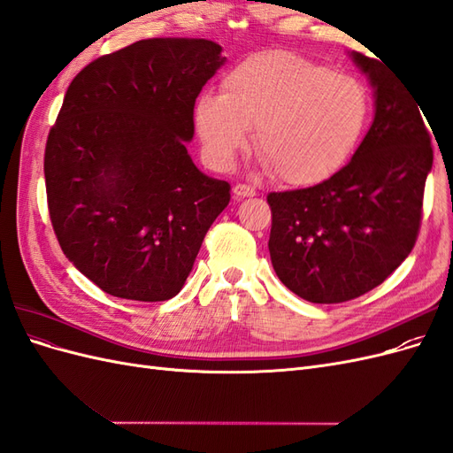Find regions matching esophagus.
Returning <instances> with one entry per match:
<instances>
[{"label":"esophagus","mask_w":453,"mask_h":453,"mask_svg":"<svg viewBox=\"0 0 453 453\" xmlns=\"http://www.w3.org/2000/svg\"><path fill=\"white\" fill-rule=\"evenodd\" d=\"M232 193H234L236 198H251V196L257 195V190L251 185L238 183V185H234V188H232Z\"/></svg>","instance_id":"1"}]
</instances>
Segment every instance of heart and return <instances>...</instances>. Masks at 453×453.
I'll list each match as a JSON object with an SVG mask.
<instances>
[{
  "instance_id": "1",
  "label": "heart",
  "mask_w": 453,
  "mask_h": 453,
  "mask_svg": "<svg viewBox=\"0 0 453 453\" xmlns=\"http://www.w3.org/2000/svg\"><path fill=\"white\" fill-rule=\"evenodd\" d=\"M368 113V94L357 79L276 50L232 67L219 96H200L195 125L213 168L226 170L255 127V149L273 177L306 187L344 166Z\"/></svg>"
}]
</instances>
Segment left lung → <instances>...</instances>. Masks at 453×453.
I'll return each mask as SVG.
<instances>
[{
    "mask_svg": "<svg viewBox=\"0 0 453 453\" xmlns=\"http://www.w3.org/2000/svg\"><path fill=\"white\" fill-rule=\"evenodd\" d=\"M351 57L374 87L376 113L365 140L319 185L266 196L273 270L313 304L357 298L401 266L419 234L433 168L431 134L412 88L380 60Z\"/></svg>",
    "mask_w": 453,
    "mask_h": 453,
    "instance_id": "obj_1",
    "label": "left lung"
}]
</instances>
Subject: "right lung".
<instances>
[{"label":"right lung","instance_id":"right-lung-1","mask_svg":"<svg viewBox=\"0 0 453 453\" xmlns=\"http://www.w3.org/2000/svg\"><path fill=\"white\" fill-rule=\"evenodd\" d=\"M221 50L208 39H142L67 87L45 147L49 215L64 255L107 295L175 296L230 202V185L187 153Z\"/></svg>","mask_w":453,"mask_h":453}]
</instances>
